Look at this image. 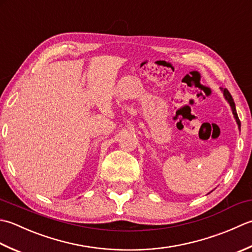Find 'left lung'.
<instances>
[{
    "label": "left lung",
    "mask_w": 252,
    "mask_h": 252,
    "mask_svg": "<svg viewBox=\"0 0 252 252\" xmlns=\"http://www.w3.org/2000/svg\"><path fill=\"white\" fill-rule=\"evenodd\" d=\"M220 90H222V91H223V94H224V97H225V99H226V101H227V102H228V103H229L230 107H232V111H233V114H234V117H235V120H236V122H237V124H238V127H239V129H240V121H239V119H238L237 112H236V106H235V102H234V100H233V97H232V95H230V94H229V91H228L227 89H223V88H220Z\"/></svg>",
    "instance_id": "left-lung-1"
}]
</instances>
